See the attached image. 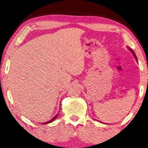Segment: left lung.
<instances>
[{
    "instance_id": "obj_1",
    "label": "left lung",
    "mask_w": 148,
    "mask_h": 148,
    "mask_svg": "<svg viewBox=\"0 0 148 148\" xmlns=\"http://www.w3.org/2000/svg\"><path fill=\"white\" fill-rule=\"evenodd\" d=\"M129 49H130V50L131 51V52H132V53H133V55L134 56V57H135L136 60H137V58H136V56L135 53H134V51H133V50H132V49H130V48H129Z\"/></svg>"
}]
</instances>
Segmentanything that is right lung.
Returning a JSON list of instances; mask_svg holds the SVG:
<instances>
[{"mask_svg": "<svg viewBox=\"0 0 148 148\" xmlns=\"http://www.w3.org/2000/svg\"><path fill=\"white\" fill-rule=\"evenodd\" d=\"M58 113L57 115H56L55 116H54L53 118L51 119V120H49V121H48V122H45V123H42V125H43V124H45V125H46V124H49V123H52V122L53 121V120H55V119L57 118V116H58Z\"/></svg>", "mask_w": 148, "mask_h": 148, "instance_id": "right-lung-1", "label": "right lung"}]
</instances>
